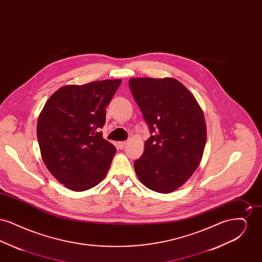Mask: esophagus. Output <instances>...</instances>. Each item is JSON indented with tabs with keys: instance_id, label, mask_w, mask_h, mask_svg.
Masks as SVG:
<instances>
[{
	"instance_id": "esophagus-1",
	"label": "esophagus",
	"mask_w": 262,
	"mask_h": 262,
	"mask_svg": "<svg viewBox=\"0 0 262 262\" xmlns=\"http://www.w3.org/2000/svg\"><path fill=\"white\" fill-rule=\"evenodd\" d=\"M125 145H126V141H120V142H118V146H119L121 149H123Z\"/></svg>"
}]
</instances>
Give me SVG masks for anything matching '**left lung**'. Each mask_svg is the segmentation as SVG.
Masks as SVG:
<instances>
[{
    "label": "left lung",
    "instance_id": "left-lung-1",
    "mask_svg": "<svg viewBox=\"0 0 262 262\" xmlns=\"http://www.w3.org/2000/svg\"><path fill=\"white\" fill-rule=\"evenodd\" d=\"M128 85L151 135L134 164L137 178L151 190L172 192L200 165L206 143L203 112L188 89L172 77L130 78Z\"/></svg>",
    "mask_w": 262,
    "mask_h": 262
}]
</instances>
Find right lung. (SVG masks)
Here are the masks:
<instances>
[{"label": "right lung", "instance_id": "1", "mask_svg": "<svg viewBox=\"0 0 262 262\" xmlns=\"http://www.w3.org/2000/svg\"><path fill=\"white\" fill-rule=\"evenodd\" d=\"M121 79L66 85L45 103L37 122V139L47 169L61 184L83 191L105 178L116 147L103 138L106 107Z\"/></svg>", "mask_w": 262, "mask_h": 262}]
</instances>
